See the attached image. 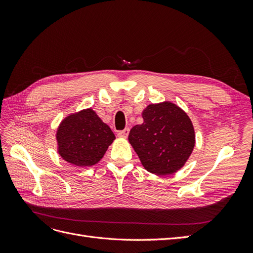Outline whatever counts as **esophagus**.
Returning a JSON list of instances; mask_svg holds the SVG:
<instances>
[{"label":"esophagus","mask_w":253,"mask_h":253,"mask_svg":"<svg viewBox=\"0 0 253 253\" xmlns=\"http://www.w3.org/2000/svg\"><path fill=\"white\" fill-rule=\"evenodd\" d=\"M128 133H129V129L128 128H125V129H122V131H119L117 135L119 137H121V138H126V137L128 136Z\"/></svg>","instance_id":"obj_1"}]
</instances>
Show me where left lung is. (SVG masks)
I'll list each match as a JSON object with an SVG mask.
<instances>
[{"label": "left lung", "instance_id": "1", "mask_svg": "<svg viewBox=\"0 0 253 253\" xmlns=\"http://www.w3.org/2000/svg\"><path fill=\"white\" fill-rule=\"evenodd\" d=\"M142 118L143 124L129 131L128 141L144 169L160 176L178 171L195 144L194 127L188 115L166 101L148 105Z\"/></svg>", "mask_w": 253, "mask_h": 253}]
</instances>
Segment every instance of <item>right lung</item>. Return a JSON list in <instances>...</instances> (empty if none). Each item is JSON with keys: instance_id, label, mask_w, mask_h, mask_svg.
I'll use <instances>...</instances> for the list:
<instances>
[{"instance_id": "right-lung-1", "label": "right lung", "mask_w": 253, "mask_h": 253, "mask_svg": "<svg viewBox=\"0 0 253 253\" xmlns=\"http://www.w3.org/2000/svg\"><path fill=\"white\" fill-rule=\"evenodd\" d=\"M56 138L58 153L77 167L96 165L115 139L110 126L91 110L72 114L61 122Z\"/></svg>"}]
</instances>
